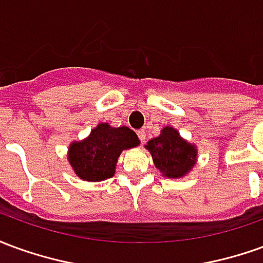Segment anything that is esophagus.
<instances>
[{
	"mask_svg": "<svg viewBox=\"0 0 263 263\" xmlns=\"http://www.w3.org/2000/svg\"><path fill=\"white\" fill-rule=\"evenodd\" d=\"M138 137L141 139V142L145 143V141H146V132H145V129H139L138 131Z\"/></svg>",
	"mask_w": 263,
	"mask_h": 263,
	"instance_id": "esophagus-1",
	"label": "esophagus"
}]
</instances>
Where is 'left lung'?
Here are the masks:
<instances>
[{
	"label": "left lung",
	"mask_w": 263,
	"mask_h": 263,
	"mask_svg": "<svg viewBox=\"0 0 263 263\" xmlns=\"http://www.w3.org/2000/svg\"><path fill=\"white\" fill-rule=\"evenodd\" d=\"M154 165L167 179L187 176L197 163V146L187 142L176 128L165 126L159 137L149 139L145 145Z\"/></svg>",
	"instance_id": "left-lung-1"
}]
</instances>
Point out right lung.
<instances>
[{"instance_id":"obj_1","label":"right lung","mask_w":263,"mask_h":263,"mask_svg":"<svg viewBox=\"0 0 263 263\" xmlns=\"http://www.w3.org/2000/svg\"><path fill=\"white\" fill-rule=\"evenodd\" d=\"M141 143L137 134L128 126L114 128L100 122L81 141H73L67 149V160L76 176L86 182H103L115 175L122 151Z\"/></svg>"}]
</instances>
